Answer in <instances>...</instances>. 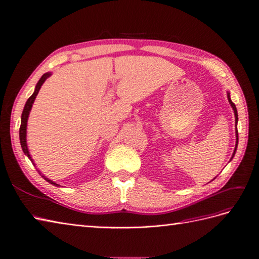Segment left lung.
<instances>
[{
    "label": "left lung",
    "instance_id": "8db88e82",
    "mask_svg": "<svg viewBox=\"0 0 259 259\" xmlns=\"http://www.w3.org/2000/svg\"><path fill=\"white\" fill-rule=\"evenodd\" d=\"M227 99H228V102L231 103L232 108H233V110H234V114H235V124H236V128H237V123H238V113H237V108H236L235 103H234V102L232 101V99H231V95H229V92H227ZM237 146H238V130H236V146H235V149H234V152H233V156H232L231 160L234 158V156H235V154H236Z\"/></svg>",
    "mask_w": 259,
    "mask_h": 259
}]
</instances>
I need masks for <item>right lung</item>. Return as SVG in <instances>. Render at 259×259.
Instances as JSON below:
<instances>
[{
  "label": "right lung",
  "mask_w": 259,
  "mask_h": 259,
  "mask_svg": "<svg viewBox=\"0 0 259 259\" xmlns=\"http://www.w3.org/2000/svg\"><path fill=\"white\" fill-rule=\"evenodd\" d=\"M51 75V72H47V73H44L41 78L39 79V81L37 82L36 86H35V91L33 93V95L31 96L30 98L27 99V101L25 102V105H24V109H23V112H22V115H21V124H20V130H19V139H20V144H21V147H22V150L24 152V155L30 159L33 164H34V161L30 155V151H28V148H27V143H26V127H27V119H28V115H30V112L32 110V107H33V103L36 99V96L38 94V92H39L41 85L45 83V81L49 78V76ZM35 165V164H34ZM41 175V173H39ZM46 181H48V183L55 186V187H61L59 184L54 183V181H52L51 179L47 178L46 176L41 175Z\"/></svg>",
  "instance_id": "add662e5"
}]
</instances>
